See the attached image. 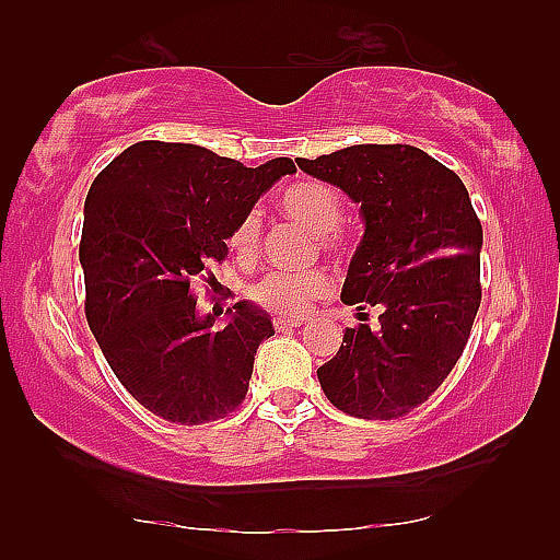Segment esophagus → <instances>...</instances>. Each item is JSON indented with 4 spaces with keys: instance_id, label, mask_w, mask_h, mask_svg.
Instances as JSON below:
<instances>
[{
    "instance_id": "obj_1",
    "label": "esophagus",
    "mask_w": 560,
    "mask_h": 560,
    "mask_svg": "<svg viewBox=\"0 0 560 560\" xmlns=\"http://www.w3.org/2000/svg\"><path fill=\"white\" fill-rule=\"evenodd\" d=\"M303 325V317H273V327H277L279 331L283 329H293V327H301Z\"/></svg>"
}]
</instances>
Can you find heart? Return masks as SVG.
Instances as JSON below:
<instances>
[{
  "instance_id": "heart-1",
  "label": "heart",
  "mask_w": 560,
  "mask_h": 560,
  "mask_svg": "<svg viewBox=\"0 0 560 560\" xmlns=\"http://www.w3.org/2000/svg\"><path fill=\"white\" fill-rule=\"evenodd\" d=\"M281 209L289 219L299 221L307 231L317 237H325V245H337L331 241L341 225V201L331 187L323 183H299L289 187L281 197ZM261 235V221L257 213L237 223V229L231 235V245L235 253L249 257L257 253ZM331 291V281L323 271H305V273H287L273 271L253 287V299L273 313L283 315H303L311 311V305L319 299H325Z\"/></svg>"
}]
</instances>
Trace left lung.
Returning <instances> with one entry per match:
<instances>
[{
    "label": "left lung",
    "mask_w": 560,
    "mask_h": 560,
    "mask_svg": "<svg viewBox=\"0 0 560 560\" xmlns=\"http://www.w3.org/2000/svg\"><path fill=\"white\" fill-rule=\"evenodd\" d=\"M295 163L359 205L363 237L341 301L380 307L377 325L343 329L335 359L317 368L319 385L343 413L399 419L467 347L481 303L477 211L459 177L416 147L355 144Z\"/></svg>",
    "instance_id": "obj_1"
}]
</instances>
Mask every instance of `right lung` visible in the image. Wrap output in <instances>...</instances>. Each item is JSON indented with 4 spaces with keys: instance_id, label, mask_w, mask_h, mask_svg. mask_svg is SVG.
<instances>
[{
    "instance_id": "right-lung-1",
    "label": "right lung",
    "mask_w": 560,
    "mask_h": 560,
    "mask_svg": "<svg viewBox=\"0 0 560 560\" xmlns=\"http://www.w3.org/2000/svg\"><path fill=\"white\" fill-rule=\"evenodd\" d=\"M293 173L291 159L245 168L197 144L139 141L93 180L79 247L86 319L117 380L151 413L199 425L243 404L271 317L237 301L213 329L192 283L229 257L237 223Z\"/></svg>"
}]
</instances>
